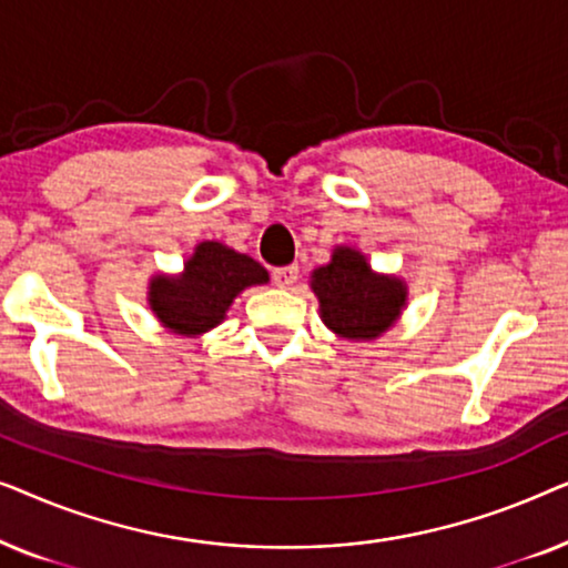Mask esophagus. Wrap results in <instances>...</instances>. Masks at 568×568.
<instances>
[{
  "label": "esophagus",
  "mask_w": 568,
  "mask_h": 568,
  "mask_svg": "<svg viewBox=\"0 0 568 568\" xmlns=\"http://www.w3.org/2000/svg\"><path fill=\"white\" fill-rule=\"evenodd\" d=\"M271 276H274L276 286H282V290H292V286L297 284V278H300V268L297 266H284V268H276Z\"/></svg>",
  "instance_id": "1"
}]
</instances>
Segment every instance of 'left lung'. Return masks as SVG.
Wrapping results in <instances>:
<instances>
[{
  "mask_svg": "<svg viewBox=\"0 0 568 568\" xmlns=\"http://www.w3.org/2000/svg\"><path fill=\"white\" fill-rule=\"evenodd\" d=\"M321 317L333 333L352 341H372L385 333L406 307V284L398 276L375 274L354 247L338 245L331 263L310 276Z\"/></svg>",
  "mask_w": 568,
  "mask_h": 568,
  "instance_id": "obj_1",
  "label": "left lung"
}]
</instances>
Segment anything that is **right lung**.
Instances as JSON below:
<instances>
[{
  "mask_svg": "<svg viewBox=\"0 0 568 568\" xmlns=\"http://www.w3.org/2000/svg\"><path fill=\"white\" fill-rule=\"evenodd\" d=\"M266 282L268 271L251 255L206 240L185 261L183 274L152 278L150 307L173 333L201 336L224 321V313L240 292Z\"/></svg>",
  "mask_w": 568,
  "mask_h": 568,
  "instance_id": "right-lung-1",
  "label": "right lung"
}]
</instances>
